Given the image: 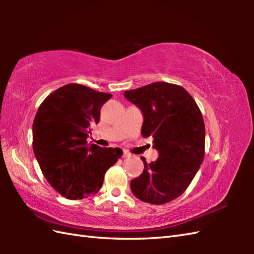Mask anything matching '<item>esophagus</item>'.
Segmentation results:
<instances>
[{
    "label": "esophagus",
    "mask_w": 254,
    "mask_h": 254,
    "mask_svg": "<svg viewBox=\"0 0 254 254\" xmlns=\"http://www.w3.org/2000/svg\"><path fill=\"white\" fill-rule=\"evenodd\" d=\"M131 156V154L128 153V152H127V150H123V157L126 158V157H130Z\"/></svg>",
    "instance_id": "obj_1"
}]
</instances>
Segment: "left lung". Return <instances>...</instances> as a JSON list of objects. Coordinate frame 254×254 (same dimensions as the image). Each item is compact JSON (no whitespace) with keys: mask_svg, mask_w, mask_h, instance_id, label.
<instances>
[{"mask_svg":"<svg viewBox=\"0 0 254 254\" xmlns=\"http://www.w3.org/2000/svg\"><path fill=\"white\" fill-rule=\"evenodd\" d=\"M142 110V135L154 138L159 156L131 181L134 195L159 205L174 201L190 186L205 153V126L196 102L179 85L156 82L124 93Z\"/></svg>","mask_w":254,"mask_h":254,"instance_id":"left-lung-1","label":"left lung"}]
</instances>
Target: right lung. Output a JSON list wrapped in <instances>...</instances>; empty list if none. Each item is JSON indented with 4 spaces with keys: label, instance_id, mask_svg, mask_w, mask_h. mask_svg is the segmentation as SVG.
<instances>
[{
    "label": "right lung",
    "instance_id": "1",
    "mask_svg": "<svg viewBox=\"0 0 254 254\" xmlns=\"http://www.w3.org/2000/svg\"><path fill=\"white\" fill-rule=\"evenodd\" d=\"M112 95L67 84L41 102L32 123V148L47 181L63 197L82 199L98 191L123 152L87 145L91 124Z\"/></svg>",
    "mask_w": 254,
    "mask_h": 254
}]
</instances>
